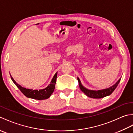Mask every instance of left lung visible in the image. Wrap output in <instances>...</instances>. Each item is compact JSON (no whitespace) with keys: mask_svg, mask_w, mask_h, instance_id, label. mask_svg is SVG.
Returning <instances> with one entry per match:
<instances>
[{"mask_svg":"<svg viewBox=\"0 0 133 133\" xmlns=\"http://www.w3.org/2000/svg\"><path fill=\"white\" fill-rule=\"evenodd\" d=\"M121 78H119V79L114 84H113V85L111 86V87H109V88L97 90H97H89L86 89V87H84L82 85V84L81 83V82L79 78H78V81L79 82V85L80 89L82 90V91L84 92V94L87 96V97L91 98L98 99V98H102L105 97H107V96L110 95V94H111L112 92L114 91L115 89H116L118 84H119V82L121 81Z\"/></svg>","mask_w":133,"mask_h":133,"instance_id":"left-lung-1","label":"left lung"}]
</instances>
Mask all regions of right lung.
<instances>
[{
  "mask_svg": "<svg viewBox=\"0 0 133 133\" xmlns=\"http://www.w3.org/2000/svg\"><path fill=\"white\" fill-rule=\"evenodd\" d=\"M58 72H56L54 76L51 81L50 84L45 89H41V90H32V89H28L21 86L20 84H18L16 81L14 79V78L11 75V78L13 82L15 84V85L18 87V88L21 90V92L27 97V98L34 99L37 100H43L46 99L50 97L52 92L54 91L56 77H57Z\"/></svg>",
  "mask_w": 133,
  "mask_h": 133,
  "instance_id": "obj_1",
  "label": "right lung"
}]
</instances>
